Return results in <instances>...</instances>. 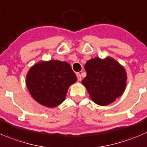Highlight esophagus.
<instances>
[{
	"mask_svg": "<svg viewBox=\"0 0 147 147\" xmlns=\"http://www.w3.org/2000/svg\"><path fill=\"white\" fill-rule=\"evenodd\" d=\"M76 75H77V78H78V81H81V80H82V77H81L80 74L77 73Z\"/></svg>",
	"mask_w": 147,
	"mask_h": 147,
	"instance_id": "esophagus-1",
	"label": "esophagus"
}]
</instances>
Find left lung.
<instances>
[{
  "label": "left lung",
  "instance_id": "left-lung-1",
  "mask_svg": "<svg viewBox=\"0 0 147 147\" xmlns=\"http://www.w3.org/2000/svg\"><path fill=\"white\" fill-rule=\"evenodd\" d=\"M85 69L87 76L82 83L95 103L107 105L123 93L127 76L124 68L116 60L94 58L86 62Z\"/></svg>",
  "mask_w": 147,
  "mask_h": 147
}]
</instances>
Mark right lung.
Listing matches in <instances>:
<instances>
[{
    "label": "right lung",
    "mask_w": 147,
    "mask_h": 147,
    "mask_svg": "<svg viewBox=\"0 0 147 147\" xmlns=\"http://www.w3.org/2000/svg\"><path fill=\"white\" fill-rule=\"evenodd\" d=\"M77 77L66 62L50 60L34 65L26 76V86L39 103L54 108L65 99L69 87Z\"/></svg>",
    "instance_id": "1"
}]
</instances>
